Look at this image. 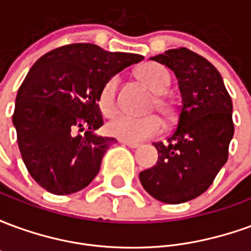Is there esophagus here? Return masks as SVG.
<instances>
[{
    "label": "esophagus",
    "instance_id": "obj_1",
    "mask_svg": "<svg viewBox=\"0 0 251 251\" xmlns=\"http://www.w3.org/2000/svg\"><path fill=\"white\" fill-rule=\"evenodd\" d=\"M120 144H122V145H125V147H129L131 148V149H136V148L140 147V144L138 142H130V141H125V140H120Z\"/></svg>",
    "mask_w": 251,
    "mask_h": 251
}]
</instances>
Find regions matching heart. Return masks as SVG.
<instances>
[{"label":"heart","mask_w":251,"mask_h":251,"mask_svg":"<svg viewBox=\"0 0 251 251\" xmlns=\"http://www.w3.org/2000/svg\"><path fill=\"white\" fill-rule=\"evenodd\" d=\"M137 76L147 87L154 93L153 106L164 115L169 118L174 113L172 103L164 98L163 93L171 83L169 72L157 63H147L137 70ZM117 86L118 77H110L100 88L98 97V104L100 111L106 117H111L117 111ZM161 130V120L157 115L145 117H131V115H117L114 120L107 124V131L110 136L117 137L125 141L137 142L156 136Z\"/></svg>","instance_id":"1"}]
</instances>
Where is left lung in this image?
I'll return each instance as SVG.
<instances>
[{"label": "left lung", "instance_id": "left-lung-1", "mask_svg": "<svg viewBox=\"0 0 251 251\" xmlns=\"http://www.w3.org/2000/svg\"><path fill=\"white\" fill-rule=\"evenodd\" d=\"M151 60L175 72L181 106L167 142H153L157 163L142 171L140 181L154 199L179 204L207 191L226 164L234 136L232 102L219 71L198 53L176 48Z\"/></svg>", "mask_w": 251, "mask_h": 251}]
</instances>
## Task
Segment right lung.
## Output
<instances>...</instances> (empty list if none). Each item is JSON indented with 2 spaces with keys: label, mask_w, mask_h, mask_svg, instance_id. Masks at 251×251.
I'll return each instance as SVG.
<instances>
[{
  "label": "right lung",
  "mask_w": 251,
  "mask_h": 251,
  "mask_svg": "<svg viewBox=\"0 0 251 251\" xmlns=\"http://www.w3.org/2000/svg\"><path fill=\"white\" fill-rule=\"evenodd\" d=\"M144 56L76 43L48 52L32 66L16 97L13 125L21 157L35 181L53 195L86 188L115 138L103 125L98 97L110 77ZM87 128L84 136L77 131Z\"/></svg>",
  "instance_id": "right-lung-1"
}]
</instances>
